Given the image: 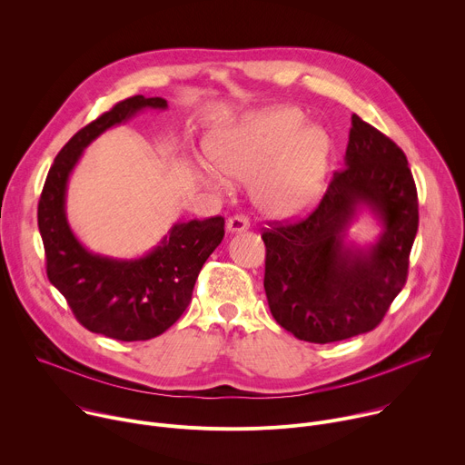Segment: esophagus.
<instances>
[{
  "label": "esophagus",
  "instance_id": "esophagus-1",
  "mask_svg": "<svg viewBox=\"0 0 465 465\" xmlns=\"http://www.w3.org/2000/svg\"><path fill=\"white\" fill-rule=\"evenodd\" d=\"M248 228H250V223H248V219H246L244 215H233V217H230L228 223H226V230L232 232V233H235V232H244V230H248Z\"/></svg>",
  "mask_w": 465,
  "mask_h": 465
}]
</instances>
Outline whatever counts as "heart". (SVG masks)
Wrapping results in <instances>:
<instances>
[{"mask_svg":"<svg viewBox=\"0 0 465 465\" xmlns=\"http://www.w3.org/2000/svg\"><path fill=\"white\" fill-rule=\"evenodd\" d=\"M307 124L298 108H269L213 132L206 153L223 174L239 180L257 176L253 201L262 212L294 217L318 201L333 149L323 128ZM203 180L223 187L213 174H203Z\"/></svg>","mask_w":465,"mask_h":465,"instance_id":"b5f03b06","label":"heart"}]
</instances>
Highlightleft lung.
<instances>
[{
  "mask_svg": "<svg viewBox=\"0 0 465 465\" xmlns=\"http://www.w3.org/2000/svg\"><path fill=\"white\" fill-rule=\"evenodd\" d=\"M346 167L333 173L320 204L296 223L264 228V292L276 322L312 344L375 329L401 292L418 233V191L405 153L357 114ZM361 205L383 224L368 249L345 244Z\"/></svg>",
  "mask_w": 465,
  "mask_h": 465,
  "instance_id": "1",
  "label": "left lung"
}]
</instances>
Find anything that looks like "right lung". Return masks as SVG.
Listing matches in <instances>:
<instances>
[{
    "label": "right lung",
    "mask_w": 465,
    "mask_h": 465,
    "mask_svg": "<svg viewBox=\"0 0 465 465\" xmlns=\"http://www.w3.org/2000/svg\"><path fill=\"white\" fill-rule=\"evenodd\" d=\"M143 108H167L162 97L134 95L81 128L56 154L38 201V230L49 282L92 333L136 342L167 331L187 309L194 282L224 237V219L176 223L143 257L114 259L86 250L65 219V187L83 151L104 130Z\"/></svg>",
    "instance_id": "add662e5"
}]
</instances>
